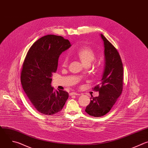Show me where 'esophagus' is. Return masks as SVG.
Instances as JSON below:
<instances>
[{"label": "esophagus", "mask_w": 148, "mask_h": 148, "mask_svg": "<svg viewBox=\"0 0 148 148\" xmlns=\"http://www.w3.org/2000/svg\"><path fill=\"white\" fill-rule=\"evenodd\" d=\"M70 95H71V96H73V95L79 96V95H80V93H77V92H72V93H70Z\"/></svg>", "instance_id": "esophagus-1"}]
</instances>
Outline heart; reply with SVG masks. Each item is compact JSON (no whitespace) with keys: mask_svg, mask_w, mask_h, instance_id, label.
I'll use <instances>...</instances> for the list:
<instances>
[{"mask_svg":"<svg viewBox=\"0 0 148 148\" xmlns=\"http://www.w3.org/2000/svg\"><path fill=\"white\" fill-rule=\"evenodd\" d=\"M76 55L85 66L89 65L96 58L94 50L88 46H84L78 49L76 52ZM68 57L67 56H64L62 60V66H66L68 64Z\"/></svg>","mask_w":148,"mask_h":148,"instance_id":"heart-1","label":"heart"}]
</instances>
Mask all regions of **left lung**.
<instances>
[{"instance_id": "obj_1", "label": "left lung", "mask_w": 148, "mask_h": 148, "mask_svg": "<svg viewBox=\"0 0 148 148\" xmlns=\"http://www.w3.org/2000/svg\"><path fill=\"white\" fill-rule=\"evenodd\" d=\"M105 64L100 83L94 88L99 92L98 97H91L85 111L91 116L100 117L108 113L122 93L123 65L116 49L103 35Z\"/></svg>"}]
</instances>
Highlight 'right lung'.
Returning <instances> with one entry per match:
<instances>
[{"mask_svg":"<svg viewBox=\"0 0 148 148\" xmlns=\"http://www.w3.org/2000/svg\"><path fill=\"white\" fill-rule=\"evenodd\" d=\"M71 44L61 36L47 35L29 49L21 72V83L24 92L40 113L53 115L61 111L68 99L64 90H54L52 76L58 68V59Z\"/></svg>","mask_w":148,"mask_h":148,"instance_id":"obj_1","label":"right lung"}]
</instances>
